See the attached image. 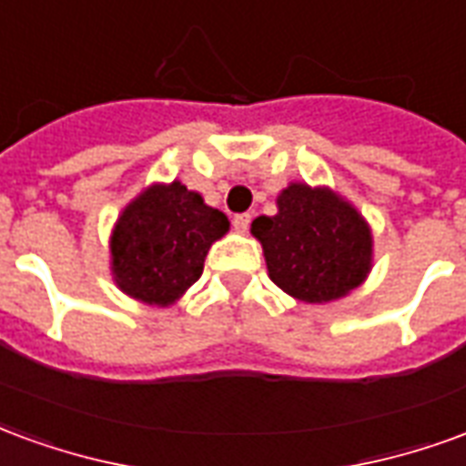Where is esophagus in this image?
<instances>
[{
    "mask_svg": "<svg viewBox=\"0 0 466 466\" xmlns=\"http://www.w3.org/2000/svg\"><path fill=\"white\" fill-rule=\"evenodd\" d=\"M249 224H252V214H234L232 219V227L237 229V232H247L249 229Z\"/></svg>",
    "mask_w": 466,
    "mask_h": 466,
    "instance_id": "1",
    "label": "esophagus"
}]
</instances>
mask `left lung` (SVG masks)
<instances>
[{
	"mask_svg": "<svg viewBox=\"0 0 466 466\" xmlns=\"http://www.w3.org/2000/svg\"><path fill=\"white\" fill-rule=\"evenodd\" d=\"M279 212L257 217L272 282L309 304L339 299L364 282L371 264V234L357 209L329 189L289 184Z\"/></svg>",
	"mask_w": 466,
	"mask_h": 466,
	"instance_id": "obj_1",
	"label": "left lung"
}]
</instances>
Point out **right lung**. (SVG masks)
Segmentation results:
<instances>
[{
	"label": "right lung",
	"instance_id": "right-lung-1",
	"mask_svg": "<svg viewBox=\"0 0 466 466\" xmlns=\"http://www.w3.org/2000/svg\"><path fill=\"white\" fill-rule=\"evenodd\" d=\"M227 229V217L184 184L147 189L124 209L112 234L119 289L147 304H172L202 277L204 257Z\"/></svg>",
	"mask_w": 466,
	"mask_h": 466
}]
</instances>
